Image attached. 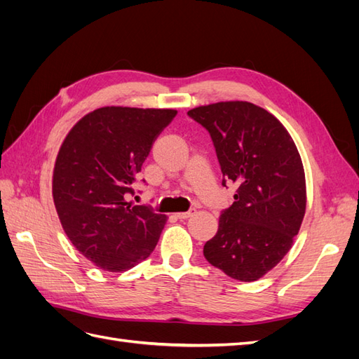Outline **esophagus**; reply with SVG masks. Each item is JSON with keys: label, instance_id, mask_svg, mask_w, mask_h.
<instances>
[{"label": "esophagus", "instance_id": "34e87169", "mask_svg": "<svg viewBox=\"0 0 359 359\" xmlns=\"http://www.w3.org/2000/svg\"><path fill=\"white\" fill-rule=\"evenodd\" d=\"M194 212H196V210H189V211H186V212H177V217L178 219H181V220H184V219H189V217H191Z\"/></svg>", "mask_w": 359, "mask_h": 359}]
</instances>
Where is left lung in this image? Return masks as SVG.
<instances>
[{"instance_id":"obj_1","label":"left lung","mask_w":359,"mask_h":359,"mask_svg":"<svg viewBox=\"0 0 359 359\" xmlns=\"http://www.w3.org/2000/svg\"><path fill=\"white\" fill-rule=\"evenodd\" d=\"M187 115L208 130L235 202L203 256L226 276L255 281L289 252L306 214V175L295 142L278 119L253 103L220 102Z\"/></svg>"}]
</instances>
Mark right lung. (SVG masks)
<instances>
[{
    "label": "right lung",
    "mask_w": 359,
    "mask_h": 359,
    "mask_svg": "<svg viewBox=\"0 0 359 359\" xmlns=\"http://www.w3.org/2000/svg\"><path fill=\"white\" fill-rule=\"evenodd\" d=\"M175 109L106 106L73 126L58 151L53 203L69 240L111 273L133 268L156 248L168 217L133 205V184Z\"/></svg>",
    "instance_id": "right-lung-1"
}]
</instances>
